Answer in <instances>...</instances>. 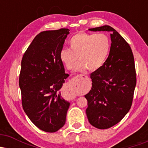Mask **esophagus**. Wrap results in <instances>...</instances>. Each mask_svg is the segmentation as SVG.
I'll use <instances>...</instances> for the list:
<instances>
[{
	"mask_svg": "<svg viewBox=\"0 0 148 148\" xmlns=\"http://www.w3.org/2000/svg\"><path fill=\"white\" fill-rule=\"evenodd\" d=\"M86 75H85V74H80V75H78L77 76H76L75 78H74V79H72V81H75V79H81V78H83V77H86Z\"/></svg>",
	"mask_w": 148,
	"mask_h": 148,
	"instance_id": "esophagus-1",
	"label": "esophagus"
}]
</instances>
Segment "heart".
I'll list each match as a JSON object with an SVG mask.
<instances>
[{
    "label": "heart",
    "mask_w": 148,
    "mask_h": 148,
    "mask_svg": "<svg viewBox=\"0 0 148 148\" xmlns=\"http://www.w3.org/2000/svg\"><path fill=\"white\" fill-rule=\"evenodd\" d=\"M69 49H62L60 58L69 70L76 67L77 72H85L88 69L95 71L104 63L111 48L109 37L103 33H77L69 42Z\"/></svg>",
    "instance_id": "heart-1"
}]
</instances>
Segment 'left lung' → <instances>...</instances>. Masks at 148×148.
<instances>
[{"mask_svg": "<svg viewBox=\"0 0 148 148\" xmlns=\"http://www.w3.org/2000/svg\"><path fill=\"white\" fill-rule=\"evenodd\" d=\"M88 30L111 33L109 55L90 74L92 88L85 95L88 121L96 128L105 130L118 124L132 104L136 85L134 55L129 44L109 25Z\"/></svg>", "mask_w": 148, "mask_h": 148, "instance_id": "left-lung-1", "label": "left lung"}]
</instances>
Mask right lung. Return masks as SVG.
<instances>
[{
    "label": "right lung",
    "mask_w": 148,
    "mask_h": 148,
    "mask_svg": "<svg viewBox=\"0 0 148 148\" xmlns=\"http://www.w3.org/2000/svg\"><path fill=\"white\" fill-rule=\"evenodd\" d=\"M69 33L67 28L41 32L22 58V106L32 123L46 132H56L64 126L70 105L59 92L69 76L60 58Z\"/></svg>",
    "instance_id": "1"
}]
</instances>
